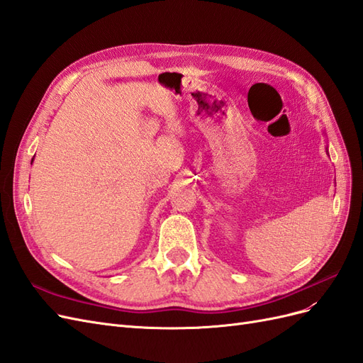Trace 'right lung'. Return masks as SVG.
<instances>
[{
    "label": "right lung",
    "mask_w": 363,
    "mask_h": 363,
    "mask_svg": "<svg viewBox=\"0 0 363 363\" xmlns=\"http://www.w3.org/2000/svg\"><path fill=\"white\" fill-rule=\"evenodd\" d=\"M31 162H33V160H31Z\"/></svg>",
    "instance_id": "right-lung-1"
}]
</instances>
